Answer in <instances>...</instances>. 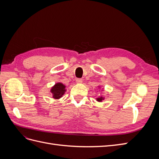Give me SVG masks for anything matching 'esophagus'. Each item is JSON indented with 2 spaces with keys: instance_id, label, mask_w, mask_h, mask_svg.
<instances>
[{
  "instance_id": "34e87169",
  "label": "esophagus",
  "mask_w": 159,
  "mask_h": 159,
  "mask_svg": "<svg viewBox=\"0 0 159 159\" xmlns=\"http://www.w3.org/2000/svg\"><path fill=\"white\" fill-rule=\"evenodd\" d=\"M75 81H76L77 84H81V83H82V80L80 79V78H77L75 80Z\"/></svg>"
}]
</instances>
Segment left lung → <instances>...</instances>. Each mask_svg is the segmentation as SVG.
I'll return each mask as SVG.
<instances>
[{
  "instance_id": "left-lung-1",
  "label": "left lung",
  "mask_w": 159,
  "mask_h": 159,
  "mask_svg": "<svg viewBox=\"0 0 159 159\" xmlns=\"http://www.w3.org/2000/svg\"><path fill=\"white\" fill-rule=\"evenodd\" d=\"M103 99V98L102 97H100L99 98H97V101H98V102H102Z\"/></svg>"
}]
</instances>
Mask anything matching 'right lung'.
I'll return each mask as SVG.
<instances>
[{"label": "right lung", "mask_w": 159, "mask_h": 159, "mask_svg": "<svg viewBox=\"0 0 159 159\" xmlns=\"http://www.w3.org/2000/svg\"><path fill=\"white\" fill-rule=\"evenodd\" d=\"M65 91V85L61 83H57L51 89L53 98L54 99H60L61 98V96L64 94Z\"/></svg>", "instance_id": "add662e5"}]
</instances>
